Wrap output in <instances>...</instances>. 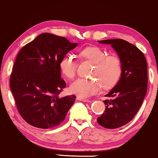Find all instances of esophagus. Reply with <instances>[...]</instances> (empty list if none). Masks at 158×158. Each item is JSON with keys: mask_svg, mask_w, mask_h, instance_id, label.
<instances>
[{"mask_svg": "<svg viewBox=\"0 0 158 158\" xmlns=\"http://www.w3.org/2000/svg\"><path fill=\"white\" fill-rule=\"evenodd\" d=\"M77 100L78 101H81V102H89V100L88 98H81V97H77Z\"/></svg>", "mask_w": 158, "mask_h": 158, "instance_id": "obj_1", "label": "esophagus"}]
</instances>
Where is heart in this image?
<instances>
[{
  "mask_svg": "<svg viewBox=\"0 0 158 158\" xmlns=\"http://www.w3.org/2000/svg\"><path fill=\"white\" fill-rule=\"evenodd\" d=\"M80 55L95 64L92 76L97 80L77 79L69 86L72 94L81 98H89L100 93L102 86L104 89H110L118 84L123 70L119 56L116 54L107 55V51L97 46L85 48L81 51ZM60 69L66 78L73 79L77 69V61L74 55L67 54L63 56L60 62Z\"/></svg>",
  "mask_w": 158,
  "mask_h": 158,
  "instance_id": "heart-1",
  "label": "heart"
}]
</instances>
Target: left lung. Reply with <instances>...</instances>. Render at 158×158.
Segmentation results:
<instances>
[{"label":"left lung","instance_id":"obj_1","mask_svg":"<svg viewBox=\"0 0 158 158\" xmlns=\"http://www.w3.org/2000/svg\"><path fill=\"white\" fill-rule=\"evenodd\" d=\"M108 44L116 51L122 62V77L105 97V111L97 118L102 127L118 128L133 119L143 104L148 86L147 62L139 48L127 41L116 39L98 41Z\"/></svg>","mask_w":158,"mask_h":158}]
</instances>
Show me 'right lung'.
<instances>
[{
	"label": "right lung",
	"instance_id": "add662e5",
	"mask_svg": "<svg viewBox=\"0 0 158 158\" xmlns=\"http://www.w3.org/2000/svg\"><path fill=\"white\" fill-rule=\"evenodd\" d=\"M77 43L49 33L39 35L21 49L10 76V89L19 114L29 125L48 129L59 125L75 101L60 98L65 87L60 62Z\"/></svg>",
	"mask_w": 158,
	"mask_h": 158
}]
</instances>
